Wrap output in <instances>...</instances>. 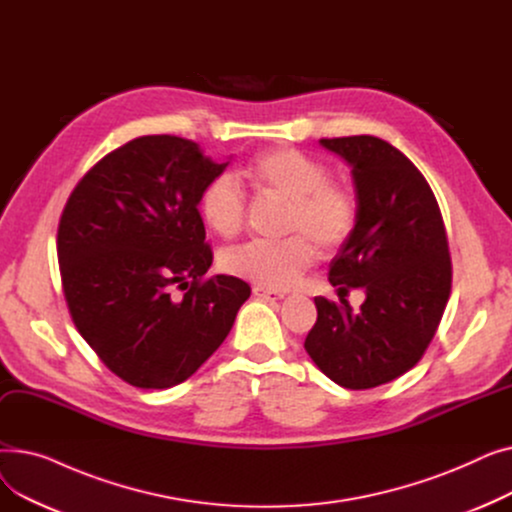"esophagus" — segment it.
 Segmentation results:
<instances>
[{
    "instance_id": "1",
    "label": "esophagus",
    "mask_w": 512,
    "mask_h": 512,
    "mask_svg": "<svg viewBox=\"0 0 512 512\" xmlns=\"http://www.w3.org/2000/svg\"><path fill=\"white\" fill-rule=\"evenodd\" d=\"M253 294L259 299H267V301H282L284 299V292L280 290H272V288H265V286H255Z\"/></svg>"
}]
</instances>
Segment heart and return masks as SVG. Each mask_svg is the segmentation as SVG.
<instances>
[{
    "label": "heart",
    "instance_id": "1",
    "mask_svg": "<svg viewBox=\"0 0 512 512\" xmlns=\"http://www.w3.org/2000/svg\"><path fill=\"white\" fill-rule=\"evenodd\" d=\"M259 195L286 203L284 240H251L224 253L222 265L232 276L272 290H284L315 263L353 236L359 203L351 186L332 180L330 168L299 149L278 147L255 155L242 170ZM199 209L211 232L232 238L242 230L247 195L234 174H220L203 188Z\"/></svg>",
    "mask_w": 512,
    "mask_h": 512
}]
</instances>
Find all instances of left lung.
<instances>
[{
  "label": "left lung",
  "mask_w": 512,
  "mask_h": 512,
  "mask_svg": "<svg viewBox=\"0 0 512 512\" xmlns=\"http://www.w3.org/2000/svg\"><path fill=\"white\" fill-rule=\"evenodd\" d=\"M319 143L353 168L359 220L330 263L340 301L315 297L305 351L338 386L367 390L415 367L432 342L450 297L448 238L434 191L405 153L369 134ZM351 287L366 288L361 310L343 299Z\"/></svg>",
  "instance_id": "8db88e82"
}]
</instances>
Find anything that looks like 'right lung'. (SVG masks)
<instances>
[{
    "mask_svg": "<svg viewBox=\"0 0 512 512\" xmlns=\"http://www.w3.org/2000/svg\"><path fill=\"white\" fill-rule=\"evenodd\" d=\"M228 166L172 134L132 139L83 176L62 211L58 261L76 330L134 388L191 375L234 326L251 286L205 278L199 199Z\"/></svg>",
    "mask_w": 512,
    "mask_h": 512,
    "instance_id": "obj_1",
    "label": "right lung"
}]
</instances>
